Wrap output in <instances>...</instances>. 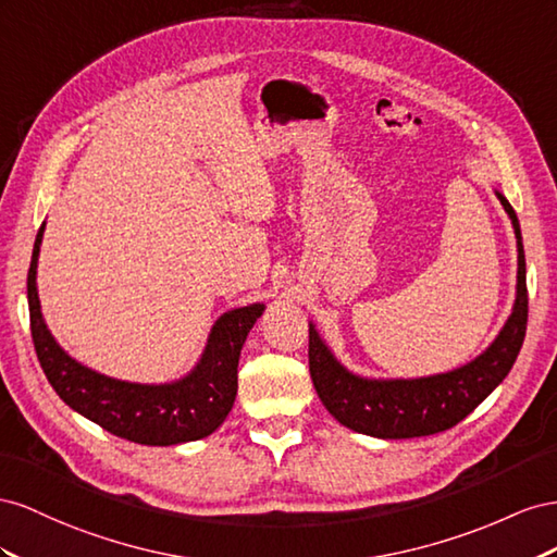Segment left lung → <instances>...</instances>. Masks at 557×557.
<instances>
[{
	"label": "left lung",
	"mask_w": 557,
	"mask_h": 557,
	"mask_svg": "<svg viewBox=\"0 0 557 557\" xmlns=\"http://www.w3.org/2000/svg\"><path fill=\"white\" fill-rule=\"evenodd\" d=\"M497 198L518 240V287L513 312L481 357L448 373L416 380H371L349 373L310 324V377L326 410L352 432L375 438H416L462 422L511 371L528 329L525 249L518 216L499 190Z\"/></svg>",
	"instance_id": "left-lung-1"
}]
</instances>
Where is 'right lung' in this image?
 Masks as SVG:
<instances>
[{"instance_id": "1", "label": "right lung", "mask_w": 557, "mask_h": 557, "mask_svg": "<svg viewBox=\"0 0 557 557\" xmlns=\"http://www.w3.org/2000/svg\"><path fill=\"white\" fill-rule=\"evenodd\" d=\"M41 237L44 224L27 273L29 329L41 369L60 399L109 434L141 446H174L210 436L233 408L240 349L265 306L253 304L221 314L198 367L182 380L168 385H139L107 377L74 361L46 329L37 294Z\"/></svg>"}]
</instances>
